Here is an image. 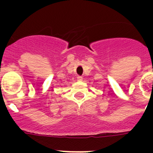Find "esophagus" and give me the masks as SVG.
Returning a JSON list of instances; mask_svg holds the SVG:
<instances>
[{"instance_id":"1","label":"esophagus","mask_w":153,"mask_h":153,"mask_svg":"<svg viewBox=\"0 0 153 153\" xmlns=\"http://www.w3.org/2000/svg\"><path fill=\"white\" fill-rule=\"evenodd\" d=\"M77 79H78V80H79V81H81V80H82V77L78 76V78H77Z\"/></svg>"}]
</instances>
